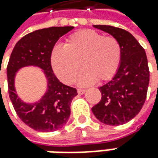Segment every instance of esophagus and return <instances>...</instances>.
<instances>
[{"label":"esophagus","mask_w":158,"mask_h":158,"mask_svg":"<svg viewBox=\"0 0 158 158\" xmlns=\"http://www.w3.org/2000/svg\"><path fill=\"white\" fill-rule=\"evenodd\" d=\"M77 91H78V94H85V91H86V90L80 89V88H79V89H78Z\"/></svg>","instance_id":"obj_1"}]
</instances>
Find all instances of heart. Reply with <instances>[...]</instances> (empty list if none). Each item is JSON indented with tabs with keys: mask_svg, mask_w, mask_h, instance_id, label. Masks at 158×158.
Listing matches in <instances>:
<instances>
[{
	"mask_svg": "<svg viewBox=\"0 0 158 158\" xmlns=\"http://www.w3.org/2000/svg\"><path fill=\"white\" fill-rule=\"evenodd\" d=\"M122 57V47L116 38L103 36L94 30L78 31L67 38L64 48L55 47L52 52L54 73L65 84H72L79 73L82 85L103 82L115 74Z\"/></svg>",
	"mask_w": 158,
	"mask_h": 158,
	"instance_id": "1",
	"label": "heart"
}]
</instances>
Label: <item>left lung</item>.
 <instances>
[{
  "instance_id": "obj_1",
  "label": "left lung",
  "mask_w": 158,
  "mask_h": 158,
  "mask_svg": "<svg viewBox=\"0 0 158 158\" xmlns=\"http://www.w3.org/2000/svg\"><path fill=\"white\" fill-rule=\"evenodd\" d=\"M94 26L116 38L122 47V57L114 77L99 88L101 100L92 111L106 125H122L138 114L146 100L150 82L147 56L127 30L109 25Z\"/></svg>"
}]
</instances>
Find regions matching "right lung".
Listing matches in <instances>:
<instances>
[{
	"mask_svg": "<svg viewBox=\"0 0 158 158\" xmlns=\"http://www.w3.org/2000/svg\"><path fill=\"white\" fill-rule=\"evenodd\" d=\"M74 27H51L35 30L16 43L10 55L8 66V94L17 115L31 128L41 132L55 131L68 121L71 103L78 94L76 88L60 82L52 71L51 57L55 44L59 37ZM27 65L43 69L47 78L48 90L41 100L33 104L22 102L15 94V73Z\"/></svg>",
	"mask_w": 158,
	"mask_h": 158,
	"instance_id": "obj_1",
	"label": "right lung"
}]
</instances>
